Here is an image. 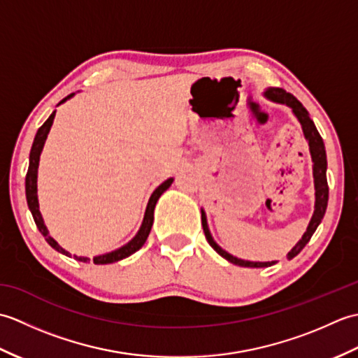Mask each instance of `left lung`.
I'll return each instance as SVG.
<instances>
[{
	"instance_id": "1",
	"label": "left lung",
	"mask_w": 358,
	"mask_h": 358,
	"mask_svg": "<svg viewBox=\"0 0 358 358\" xmlns=\"http://www.w3.org/2000/svg\"><path fill=\"white\" fill-rule=\"evenodd\" d=\"M266 96L271 98V100L277 101V103H285L287 104L289 108H292L295 117L299 118V121L301 123L303 132H305V136L309 144V150H310V157H313L314 162V183H315V210L314 215L310 218V223L308 226V231L303 235L301 240L296 243L295 248L289 252L286 257L291 260L295 255L300 254V250L308 245V241L313 237V234L315 232V229L318 227V224L322 223V220L324 217L326 208H328V199H329V187H328V178H326V166H328V162H326V150H324V144H323V138L318 134L317 127L314 124V121L309 118V113L296 98L286 92L285 89L281 87H269L266 90ZM201 224H203V231L204 235H206V240L209 245L214 248L217 252L222 255L223 258H226L227 262H231L234 264L238 266H245V268H268V266L275 264L277 262H266V263H260V262H245L240 260L237 257H232L231 254H227L226 250H223L220 248L217 243L214 241V238L210 237V232L208 229V223H206V217H204V212L201 210Z\"/></svg>"
}]
</instances>
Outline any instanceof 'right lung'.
<instances>
[{
	"mask_svg": "<svg viewBox=\"0 0 358 358\" xmlns=\"http://www.w3.org/2000/svg\"><path fill=\"white\" fill-rule=\"evenodd\" d=\"M73 94L67 95L66 98H63L62 103H64L67 98H71ZM53 118H55V112L52 113V115L44 121V124L38 129V132L35 135V140H34V144H32V149H30V157H29V169H27V173H26V199H27V204H29V209L30 212H32V217L35 220V224L38 227V231L41 232L43 237L45 238V241L49 243V245L58 250V252H62L67 257H71V254L67 252V250H64L62 246L58 245V243L53 240L49 232H48V227H45L44 222H43V217L40 214V209H38V196H36V173H38V163H40V154L43 150V146H44V141L45 138H48V134L50 131V126L53 123ZM172 178L166 180L163 185H159L154 194L150 195L149 199V203H148V208H146V214H144V220H143V224L140 227L138 234L135 235V237L127 243L126 246L120 248L117 250H113V252L110 254H104V255H100V257H95L94 258V263L95 264H109V263H115V262H120L123 260V258L132 255L134 252H136L144 243H146L148 237H149V232H150V227H152V223H154V209H155V204L158 201L159 196H162V194L166 191L167 187H169L172 185ZM75 260L78 262H83V263H87L89 258L86 257H77L73 255Z\"/></svg>",
	"mask_w": 358,
	"mask_h": 358,
	"instance_id": "1",
	"label": "right lung"
}]
</instances>
